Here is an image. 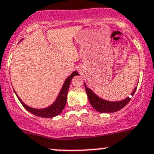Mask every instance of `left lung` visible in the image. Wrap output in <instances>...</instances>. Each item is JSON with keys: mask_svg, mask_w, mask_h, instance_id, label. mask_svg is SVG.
Instances as JSON below:
<instances>
[{"mask_svg": "<svg viewBox=\"0 0 154 154\" xmlns=\"http://www.w3.org/2000/svg\"><path fill=\"white\" fill-rule=\"evenodd\" d=\"M85 85L86 91L87 93V97H88V100L90 101V104L93 106V109L95 110H97V112L101 113H112L116 112L119 111V110L122 109V108H124L126 105L128 103V102L131 100L130 97H127L125 100H122V101L118 102H111L107 101V100H103L98 97L97 95L95 94L92 90L87 87L86 84L84 83ZM137 87L134 90V91L131 93V96H133L134 93H135Z\"/></svg>", "mask_w": 154, "mask_h": 154, "instance_id": "1", "label": "left lung"}]
</instances>
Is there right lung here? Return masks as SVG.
Wrapping results in <instances>:
<instances>
[{"label":"right lung","mask_w":154,"mask_h":154,"mask_svg":"<svg viewBox=\"0 0 154 154\" xmlns=\"http://www.w3.org/2000/svg\"><path fill=\"white\" fill-rule=\"evenodd\" d=\"M76 75H79V74L77 71H74L72 74H70V75L66 79L65 81H64V85H63L62 88H61V91H60L59 94L57 96L55 101H54L51 106H49L47 108H45V109H34V108L29 107V106L26 105L25 103L20 100V98L18 97V95H17V93H15L16 95H17L18 100H20V102L21 103V104H22L26 109L27 111L29 112L30 113L42 118H53L54 117V116H58L60 113H61V112L64 109V108L65 107L66 103H67V93H68L70 81H71L73 77Z\"/></svg>","instance_id":"add662e5"}]
</instances>
